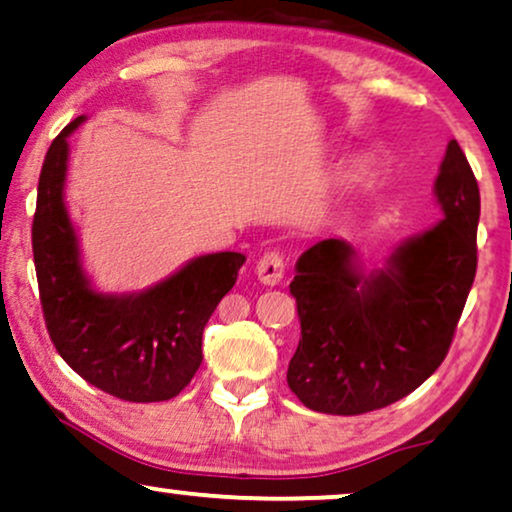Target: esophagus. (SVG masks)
<instances>
[{"label":"esophagus","mask_w":512,"mask_h":512,"mask_svg":"<svg viewBox=\"0 0 512 512\" xmlns=\"http://www.w3.org/2000/svg\"><path fill=\"white\" fill-rule=\"evenodd\" d=\"M255 271H257V278H260L264 285L281 283V278L285 274L283 255H281V252H276V250L264 252V255L260 257V262H257Z\"/></svg>","instance_id":"esophagus-1"}]
</instances>
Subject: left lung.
<instances>
[{"instance_id":"obj_1","label":"left lung","mask_w":512,"mask_h":512,"mask_svg":"<svg viewBox=\"0 0 512 512\" xmlns=\"http://www.w3.org/2000/svg\"><path fill=\"white\" fill-rule=\"evenodd\" d=\"M433 192L442 222L400 243L384 269L365 274L342 238L318 241L297 260L290 292L302 337L288 386L309 410H381L445 360L478 269L480 189L456 140Z\"/></svg>"}]
</instances>
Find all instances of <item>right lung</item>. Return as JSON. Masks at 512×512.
Wrapping results in <instances>:
<instances>
[{
    "label": "right lung",
    "instance_id": "right-lung-1",
    "mask_svg": "<svg viewBox=\"0 0 512 512\" xmlns=\"http://www.w3.org/2000/svg\"><path fill=\"white\" fill-rule=\"evenodd\" d=\"M84 119L51 142L39 175L32 252L46 330L60 358L88 384L128 403H161L199 370L203 327L234 288L245 255H201L142 292L93 290L65 206L67 138Z\"/></svg>",
    "mask_w": 512,
    "mask_h": 512
}]
</instances>
